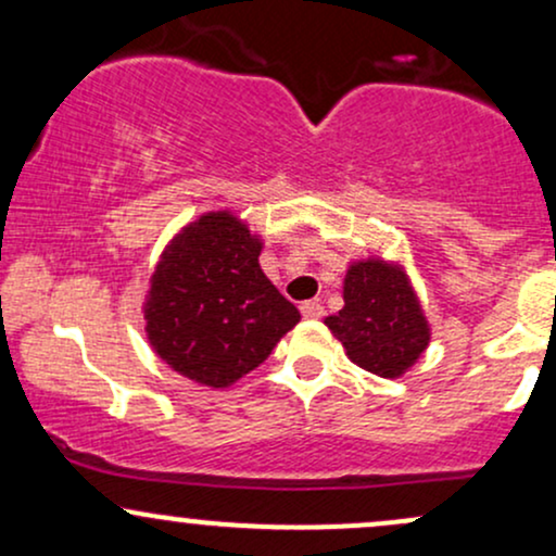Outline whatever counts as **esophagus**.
<instances>
[{
	"label": "esophagus",
	"mask_w": 556,
	"mask_h": 556,
	"mask_svg": "<svg viewBox=\"0 0 556 556\" xmlns=\"http://www.w3.org/2000/svg\"><path fill=\"white\" fill-rule=\"evenodd\" d=\"M300 314H303V318H321L324 305L318 300H305V303H300Z\"/></svg>",
	"instance_id": "esophagus-1"
}]
</instances>
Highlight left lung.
<instances>
[{
	"label": "left lung",
	"mask_w": 556,
	"mask_h": 556,
	"mask_svg": "<svg viewBox=\"0 0 556 556\" xmlns=\"http://www.w3.org/2000/svg\"><path fill=\"white\" fill-rule=\"evenodd\" d=\"M342 300L340 314L324 324L355 366L381 379H400L416 366L431 342V324L400 261H350Z\"/></svg>",
	"instance_id": "obj_1"
}]
</instances>
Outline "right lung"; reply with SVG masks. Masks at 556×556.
Listing matches in <instances>:
<instances>
[{"mask_svg":"<svg viewBox=\"0 0 556 556\" xmlns=\"http://www.w3.org/2000/svg\"><path fill=\"white\" fill-rule=\"evenodd\" d=\"M264 238L229 208L201 214L164 245L143 300L146 340L172 371L225 389L300 321L258 256Z\"/></svg>","mask_w":556,"mask_h":556,"instance_id":"right-lung-1","label":"right lung"}]
</instances>
